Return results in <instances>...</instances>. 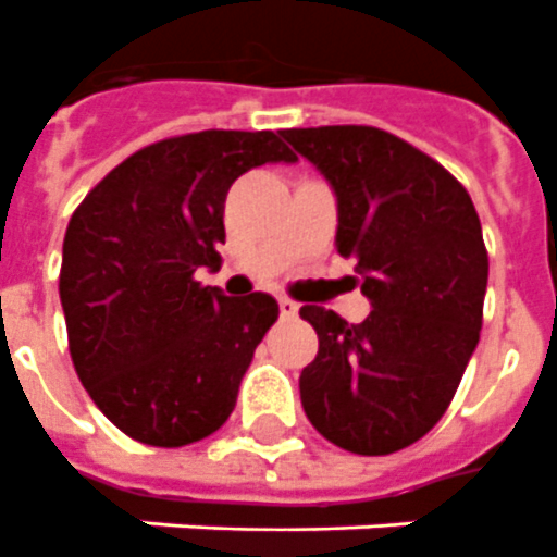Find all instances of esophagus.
<instances>
[{
  "instance_id": "34e87169",
  "label": "esophagus",
  "mask_w": 557,
  "mask_h": 557,
  "mask_svg": "<svg viewBox=\"0 0 557 557\" xmlns=\"http://www.w3.org/2000/svg\"><path fill=\"white\" fill-rule=\"evenodd\" d=\"M278 310H282V319H293V315L299 313V305L293 299H278Z\"/></svg>"
}]
</instances>
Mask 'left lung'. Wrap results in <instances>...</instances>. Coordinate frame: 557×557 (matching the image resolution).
<instances>
[{
    "instance_id": "8db88e82",
    "label": "left lung",
    "mask_w": 557,
    "mask_h": 557,
    "mask_svg": "<svg viewBox=\"0 0 557 557\" xmlns=\"http://www.w3.org/2000/svg\"><path fill=\"white\" fill-rule=\"evenodd\" d=\"M336 193V250L354 258L371 313L348 324L299 310L319 354L299 376L307 420L354 455L425 437L462 380L483 327L488 256L466 186L434 158L373 126L282 132Z\"/></svg>"
}]
</instances>
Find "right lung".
I'll return each instance as SVG.
<instances>
[{
  "instance_id": "obj_1",
  "label": "right lung",
  "mask_w": 557,
  "mask_h": 557,
  "mask_svg": "<svg viewBox=\"0 0 557 557\" xmlns=\"http://www.w3.org/2000/svg\"><path fill=\"white\" fill-rule=\"evenodd\" d=\"M278 160L296 154L275 132L166 137L74 209L60 267L71 359L88 397L137 443L189 446L233 413L278 305L267 293L230 299L195 273L221 267L235 177Z\"/></svg>"
}]
</instances>
